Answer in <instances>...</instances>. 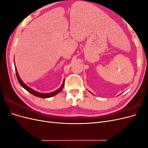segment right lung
I'll list each match as a JSON object with an SVG mask.
<instances>
[{"instance_id":"right-lung-1","label":"right lung","mask_w":148,"mask_h":148,"mask_svg":"<svg viewBox=\"0 0 148 148\" xmlns=\"http://www.w3.org/2000/svg\"><path fill=\"white\" fill-rule=\"evenodd\" d=\"M15 72H16V78H17V79L19 83L20 84L21 86L23 87V88H25L26 91H28L29 92H30L31 94H32V95H33L34 96H37V97H41V98H48V97H52L53 96L56 95L57 94L59 93L61 91L62 89H63L64 86V84H65V81H64V83L63 84H62V86L59 88L57 90L53 91V92H50V93H47V94H42V93H40V92H38L37 91H35L34 90H33V89H32L31 88H30L29 87L27 86L26 85L21 81V79H20V78L18 76V73L17 72V70H16V66H15Z\"/></svg>"}]
</instances>
